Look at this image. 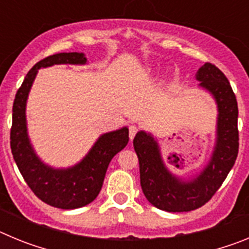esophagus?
<instances>
[{
	"instance_id": "1",
	"label": "esophagus",
	"mask_w": 249,
	"mask_h": 249,
	"mask_svg": "<svg viewBox=\"0 0 249 249\" xmlns=\"http://www.w3.org/2000/svg\"><path fill=\"white\" fill-rule=\"evenodd\" d=\"M137 131H138V128L136 126H129V138H131V140H133V138H135Z\"/></svg>"
}]
</instances>
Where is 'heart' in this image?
<instances>
[{"instance_id":"b5f03b06","label":"heart","mask_w":249,"mask_h":249,"mask_svg":"<svg viewBox=\"0 0 249 249\" xmlns=\"http://www.w3.org/2000/svg\"><path fill=\"white\" fill-rule=\"evenodd\" d=\"M149 72H151V71H149V70H148V71L146 72V76H148V74H149Z\"/></svg>"}]
</instances>
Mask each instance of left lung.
<instances>
[{
	"instance_id": "8db88e82",
	"label": "left lung",
	"mask_w": 249,
	"mask_h": 249,
	"mask_svg": "<svg viewBox=\"0 0 249 249\" xmlns=\"http://www.w3.org/2000/svg\"><path fill=\"white\" fill-rule=\"evenodd\" d=\"M196 80L212 94L218 108L214 149L197 177L183 181L169 172L157 141L147 132L140 131L133 140L143 195L149 203L167 212H188L206 204L222 186L238 155V105L227 77L207 62L198 70Z\"/></svg>"
}]
</instances>
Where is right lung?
<instances>
[{"instance_id":"1","label":"right lung","mask_w":249,"mask_h":249,"mask_svg":"<svg viewBox=\"0 0 249 249\" xmlns=\"http://www.w3.org/2000/svg\"><path fill=\"white\" fill-rule=\"evenodd\" d=\"M83 53H56L41 59L26 74L12 108L11 151L22 177L41 201L56 208L74 210L87 206L100 193L112 158L128 143V128L122 127L101 136L81 162L68 168L43 163L31 144L26 122V103L39 68L53 65H85Z\"/></svg>"}]
</instances>
